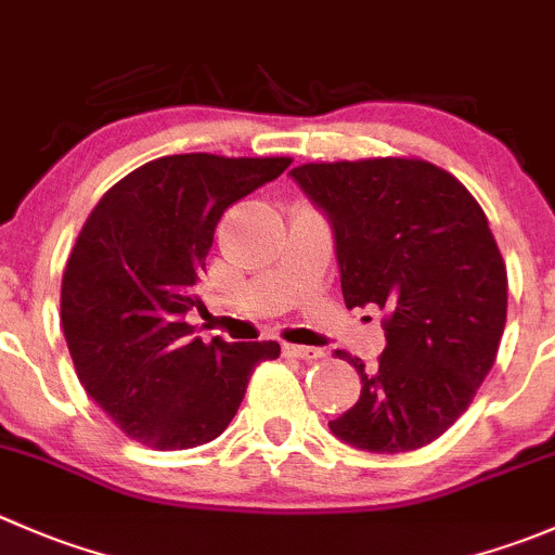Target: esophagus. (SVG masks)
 Returning <instances> with one entry per match:
<instances>
[{
  "mask_svg": "<svg viewBox=\"0 0 555 555\" xmlns=\"http://www.w3.org/2000/svg\"><path fill=\"white\" fill-rule=\"evenodd\" d=\"M284 354L289 358H300V360H317L322 358V349L320 347H300V344H284Z\"/></svg>",
  "mask_w": 555,
  "mask_h": 555,
  "instance_id": "obj_1",
  "label": "esophagus"
}]
</instances>
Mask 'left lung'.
Segmentation results:
<instances>
[{
    "label": "left lung",
    "instance_id": "1",
    "mask_svg": "<svg viewBox=\"0 0 555 555\" xmlns=\"http://www.w3.org/2000/svg\"><path fill=\"white\" fill-rule=\"evenodd\" d=\"M331 222L349 309L387 311L385 352L333 437L406 453L442 437L491 371L507 322V268L461 181L423 159L320 163L289 170ZM341 358V352H338Z\"/></svg>",
    "mask_w": 555,
    "mask_h": 555
}]
</instances>
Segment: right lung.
I'll use <instances>...</instances> for the list:
<instances>
[{
  "mask_svg": "<svg viewBox=\"0 0 555 555\" xmlns=\"http://www.w3.org/2000/svg\"><path fill=\"white\" fill-rule=\"evenodd\" d=\"M287 157L176 154L146 163L102 195L62 276V331L96 406L146 448L217 439L276 341L192 336L197 284L222 214L279 179Z\"/></svg>",
  "mask_w": 555,
  "mask_h": 555,
  "instance_id": "add662e5",
  "label": "right lung"
}]
</instances>
